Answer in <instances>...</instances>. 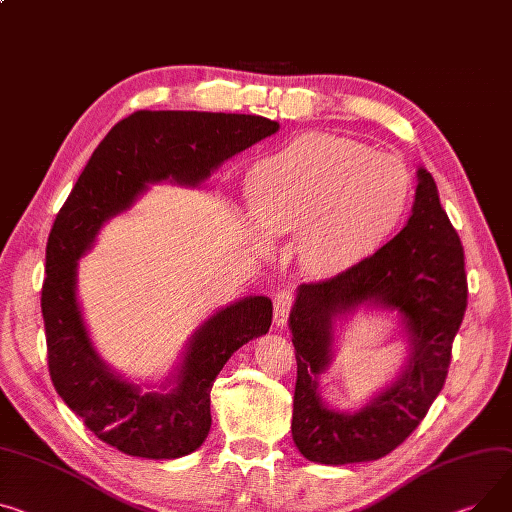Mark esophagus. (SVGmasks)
I'll use <instances>...</instances> for the list:
<instances>
[{
  "mask_svg": "<svg viewBox=\"0 0 512 512\" xmlns=\"http://www.w3.org/2000/svg\"><path fill=\"white\" fill-rule=\"evenodd\" d=\"M294 304V292L290 288H284L274 294V321L278 327H284L288 321V315Z\"/></svg>",
  "mask_w": 512,
  "mask_h": 512,
  "instance_id": "esophagus-1",
  "label": "esophagus"
}]
</instances>
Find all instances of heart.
<instances>
[{"label": "heart", "mask_w": 512, "mask_h": 512, "mask_svg": "<svg viewBox=\"0 0 512 512\" xmlns=\"http://www.w3.org/2000/svg\"><path fill=\"white\" fill-rule=\"evenodd\" d=\"M245 197L261 230L298 232L306 271L333 276L372 255L401 224L412 177L391 154L331 133H304L249 170Z\"/></svg>", "instance_id": "1"}]
</instances>
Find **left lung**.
Returning a JSON list of instances; mask_svg holds the SVG:
<instances>
[{
    "label": "left lung",
    "instance_id": "obj_1",
    "mask_svg": "<svg viewBox=\"0 0 512 512\" xmlns=\"http://www.w3.org/2000/svg\"><path fill=\"white\" fill-rule=\"evenodd\" d=\"M360 303L398 311L411 358L391 388L362 411L344 415L322 403L316 381L330 361L332 321ZM465 309L463 247L432 175L420 168L412 216L395 238L342 274L298 288L290 313L298 366L292 438L302 457L346 465L397 449L445 385Z\"/></svg>",
    "mask_w": 512,
    "mask_h": 512
}]
</instances>
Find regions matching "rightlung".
Masks as SVG:
<instances>
[{
  "mask_svg": "<svg viewBox=\"0 0 512 512\" xmlns=\"http://www.w3.org/2000/svg\"><path fill=\"white\" fill-rule=\"evenodd\" d=\"M257 115L138 111L119 121L90 156L59 210L47 243L41 309L55 391L102 442L131 457L177 459L206 440L210 391L226 360L269 331L271 300L247 296L191 337L168 393H142L98 358L76 300L78 259L100 226L127 210L148 183L206 181L230 156L276 133Z\"/></svg>",
  "mask_w": 512,
  "mask_h": 512,
  "instance_id": "right-lung-1",
  "label": "right lung"
}]
</instances>
